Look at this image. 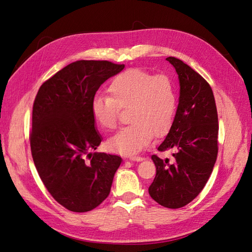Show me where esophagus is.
<instances>
[{
	"label": "esophagus",
	"mask_w": 252,
	"mask_h": 252,
	"mask_svg": "<svg viewBox=\"0 0 252 252\" xmlns=\"http://www.w3.org/2000/svg\"><path fill=\"white\" fill-rule=\"evenodd\" d=\"M129 159H130V161H133V162H142L144 158L138 156V157H130V158H129Z\"/></svg>",
	"instance_id": "1"
}]
</instances>
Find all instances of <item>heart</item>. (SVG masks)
<instances>
[{
  "instance_id": "heart-1",
  "label": "heart",
  "mask_w": 252,
  "mask_h": 252,
  "mask_svg": "<svg viewBox=\"0 0 252 252\" xmlns=\"http://www.w3.org/2000/svg\"><path fill=\"white\" fill-rule=\"evenodd\" d=\"M109 96L96 95L91 112L105 130L117 127L120 109H128V125L107 142L109 150L126 156L139 154L152 138L169 130L178 106L172 81L138 68L118 74L110 82Z\"/></svg>"
}]
</instances>
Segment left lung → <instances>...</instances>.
Instances as JSON below:
<instances>
[{
  "mask_svg": "<svg viewBox=\"0 0 252 252\" xmlns=\"http://www.w3.org/2000/svg\"><path fill=\"white\" fill-rule=\"evenodd\" d=\"M174 67L180 97L172 125L158 151L172 149V158L151 157L157 174L150 196L159 205L177 209L194 200L212 172L218 156L219 122L209 84L183 61L166 59Z\"/></svg>",
  "mask_w": 252,
  "mask_h": 252,
  "instance_id": "obj_1",
  "label": "left lung"
}]
</instances>
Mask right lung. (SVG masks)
<instances>
[{
    "label": "right lung",
    "mask_w": 252,
    "mask_h": 252,
    "mask_svg": "<svg viewBox=\"0 0 252 252\" xmlns=\"http://www.w3.org/2000/svg\"><path fill=\"white\" fill-rule=\"evenodd\" d=\"M124 67L108 61H75L37 91L30 133L32 158L49 193L70 211L97 207L109 195L123 161L119 156L90 151L103 140L91 102L102 84Z\"/></svg>",
    "instance_id": "add662e5"
}]
</instances>
